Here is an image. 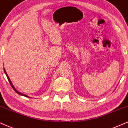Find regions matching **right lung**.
Masks as SVG:
<instances>
[{
	"label": "right lung",
	"instance_id": "add662e5",
	"mask_svg": "<svg viewBox=\"0 0 128 128\" xmlns=\"http://www.w3.org/2000/svg\"><path fill=\"white\" fill-rule=\"evenodd\" d=\"M4 73H5V74H6V77H7V78H8V81H9V83H10V85H11V86H12V88H13V89L14 90V91L16 93H17L18 94H19V95H21V96H23L26 97V98H30V96H27V95H26V94H24L22 93H20V92H18V90H17L15 88H14V85H13V84H12V82H11V81H10V78H9V76H8V74H7V72H6V70H5V69H4Z\"/></svg>",
	"mask_w": 128,
	"mask_h": 128
}]
</instances>
